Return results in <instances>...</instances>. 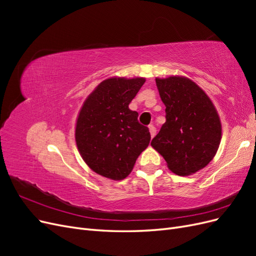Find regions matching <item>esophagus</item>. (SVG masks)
<instances>
[{
	"instance_id": "obj_1",
	"label": "esophagus",
	"mask_w": 256,
	"mask_h": 256,
	"mask_svg": "<svg viewBox=\"0 0 256 256\" xmlns=\"http://www.w3.org/2000/svg\"><path fill=\"white\" fill-rule=\"evenodd\" d=\"M148 129H150V136H152V138H154V136H156V132H157V129H156V128H154V126L150 125V126L148 127Z\"/></svg>"
}]
</instances>
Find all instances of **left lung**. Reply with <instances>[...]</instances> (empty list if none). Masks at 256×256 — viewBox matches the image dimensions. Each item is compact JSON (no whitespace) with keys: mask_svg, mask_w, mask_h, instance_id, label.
Returning <instances> with one entry per match:
<instances>
[{"mask_svg":"<svg viewBox=\"0 0 256 256\" xmlns=\"http://www.w3.org/2000/svg\"><path fill=\"white\" fill-rule=\"evenodd\" d=\"M166 122L152 146L180 176H188L212 160L221 141V122L214 104L198 84L184 76L156 79Z\"/></svg>","mask_w":256,"mask_h":256,"instance_id":"left-lung-1","label":"left lung"}]
</instances>
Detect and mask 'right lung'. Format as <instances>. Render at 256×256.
Here are the masks:
<instances>
[{"mask_svg": "<svg viewBox=\"0 0 256 256\" xmlns=\"http://www.w3.org/2000/svg\"><path fill=\"white\" fill-rule=\"evenodd\" d=\"M144 78H110L85 100L76 125L81 157L92 171L114 180L126 178L150 141L147 127L129 109Z\"/></svg>", "mask_w": 256, "mask_h": 256, "instance_id": "1", "label": "right lung"}]
</instances>
